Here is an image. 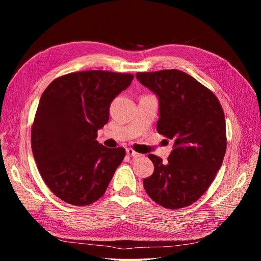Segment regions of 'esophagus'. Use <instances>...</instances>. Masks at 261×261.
<instances>
[{"instance_id":"obj_1","label":"esophagus","mask_w":261,"mask_h":261,"mask_svg":"<svg viewBox=\"0 0 261 261\" xmlns=\"http://www.w3.org/2000/svg\"><path fill=\"white\" fill-rule=\"evenodd\" d=\"M126 153H127L128 155H130L132 158H134V159H136V158L141 156V154H140V153H138V152H136V151H134V150H133V149H130V148L126 149Z\"/></svg>"}]
</instances>
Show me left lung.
Returning a JSON list of instances; mask_svg holds the SVG:
<instances>
[{
    "mask_svg": "<svg viewBox=\"0 0 261 261\" xmlns=\"http://www.w3.org/2000/svg\"><path fill=\"white\" fill-rule=\"evenodd\" d=\"M138 82L159 101L156 130L173 139L168 160L150 153L154 165L144 179L150 198L168 209L189 206L207 191L223 162L225 118L218 98L178 69L137 73Z\"/></svg>",
    "mask_w": 261,
    "mask_h": 261,
    "instance_id": "1",
    "label": "left lung"
}]
</instances>
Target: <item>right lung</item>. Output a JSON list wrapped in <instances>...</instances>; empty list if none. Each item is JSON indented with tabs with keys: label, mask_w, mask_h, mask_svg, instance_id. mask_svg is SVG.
<instances>
[{
	"label": "right lung",
	"mask_w": 261,
	"mask_h": 261,
	"mask_svg": "<svg viewBox=\"0 0 261 261\" xmlns=\"http://www.w3.org/2000/svg\"><path fill=\"white\" fill-rule=\"evenodd\" d=\"M133 78L86 70L57 78L42 93L31 149L44 183L60 199L87 206L106 193L125 149L99 144L97 133L109 122L112 101Z\"/></svg>",
	"instance_id": "obj_1"
}]
</instances>
